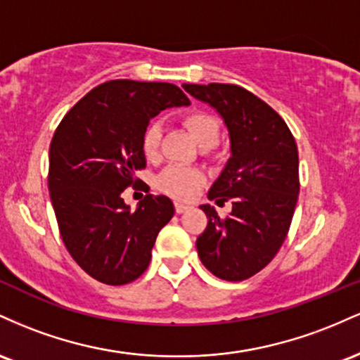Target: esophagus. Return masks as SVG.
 <instances>
[{
	"label": "esophagus",
	"mask_w": 360,
	"mask_h": 360,
	"mask_svg": "<svg viewBox=\"0 0 360 360\" xmlns=\"http://www.w3.org/2000/svg\"><path fill=\"white\" fill-rule=\"evenodd\" d=\"M188 209H191V205L181 204V202H175V211H176V214H181V212L188 211Z\"/></svg>",
	"instance_id": "obj_1"
}]
</instances>
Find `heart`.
Returning a JSON list of instances; mask_svg holds the SVG:
<instances>
[{
  "label": "heart",
  "instance_id": "obj_1",
  "mask_svg": "<svg viewBox=\"0 0 360 360\" xmlns=\"http://www.w3.org/2000/svg\"><path fill=\"white\" fill-rule=\"evenodd\" d=\"M181 124L191 132L200 148H214L221 136V122L216 115L205 110H192L181 117ZM161 127L151 124L143 136V153L148 160H156L160 156ZM204 184V173L197 168H187L173 165L160 173L156 187L163 193L175 199H188Z\"/></svg>",
  "mask_w": 360,
  "mask_h": 360
}]
</instances>
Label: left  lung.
<instances>
[{
    "label": "left lung",
    "instance_id": "1",
    "mask_svg": "<svg viewBox=\"0 0 360 360\" xmlns=\"http://www.w3.org/2000/svg\"><path fill=\"white\" fill-rule=\"evenodd\" d=\"M184 90L216 108L231 143V158L207 197L231 200L233 211L219 217L200 205L209 221L197 252L216 277L245 281L270 264L288 236L300 193L296 141L272 107L238 84L185 83Z\"/></svg>",
    "mask_w": 360,
    "mask_h": 360
}]
</instances>
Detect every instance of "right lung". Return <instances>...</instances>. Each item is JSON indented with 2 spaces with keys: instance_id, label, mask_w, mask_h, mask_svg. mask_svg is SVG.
<instances>
[{
  "instance_id": "add662e5",
  "label": "right lung",
  "mask_w": 360,
  "mask_h": 360,
  "mask_svg": "<svg viewBox=\"0 0 360 360\" xmlns=\"http://www.w3.org/2000/svg\"><path fill=\"white\" fill-rule=\"evenodd\" d=\"M188 103L172 83L112 79L86 93L56 129L47 180L60 238L72 260L103 284L143 276L160 229L175 214L168 197L151 193L131 211L122 192L146 168L149 120Z\"/></svg>"
}]
</instances>
